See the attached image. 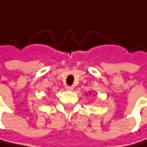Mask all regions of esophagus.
<instances>
[{
	"label": "esophagus",
	"instance_id": "1",
	"mask_svg": "<svg viewBox=\"0 0 147 147\" xmlns=\"http://www.w3.org/2000/svg\"><path fill=\"white\" fill-rule=\"evenodd\" d=\"M65 89L67 90V91H73L74 87L71 86V85H66V86H65Z\"/></svg>",
	"mask_w": 147,
	"mask_h": 147
}]
</instances>
